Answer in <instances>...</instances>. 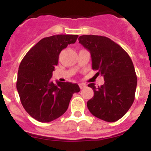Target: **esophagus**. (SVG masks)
Segmentation results:
<instances>
[{
  "label": "esophagus",
  "mask_w": 151,
  "mask_h": 151,
  "mask_svg": "<svg viewBox=\"0 0 151 151\" xmlns=\"http://www.w3.org/2000/svg\"><path fill=\"white\" fill-rule=\"evenodd\" d=\"M78 85H79V88L81 89L85 88H86V86H87V85H86V84H85V83H79L78 84Z\"/></svg>",
  "instance_id": "1"
}]
</instances>
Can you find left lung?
Returning <instances> with one entry per match:
<instances>
[{"instance_id": "left-lung-1", "label": "left lung", "mask_w": 151, "mask_h": 151, "mask_svg": "<svg viewBox=\"0 0 151 151\" xmlns=\"http://www.w3.org/2000/svg\"><path fill=\"white\" fill-rule=\"evenodd\" d=\"M78 41L90 51L92 69L104 79L97 88L94 83L88 85L94 91L87 102L89 111L102 120L116 122L134 102L137 76L132 61L122 47L104 36L82 35Z\"/></svg>"}]
</instances>
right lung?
<instances>
[{"instance_id":"1","label":"right lung","mask_w":151,"mask_h":151,"mask_svg":"<svg viewBox=\"0 0 151 151\" xmlns=\"http://www.w3.org/2000/svg\"><path fill=\"white\" fill-rule=\"evenodd\" d=\"M77 35H57L44 38L28 51L21 61L17 88L24 109L41 122H49L63 114L74 93L80 91L77 84L51 81L60 52L74 44Z\"/></svg>"}]
</instances>
